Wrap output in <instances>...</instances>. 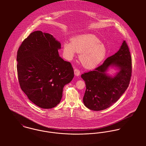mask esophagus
Segmentation results:
<instances>
[{"mask_svg":"<svg viewBox=\"0 0 146 146\" xmlns=\"http://www.w3.org/2000/svg\"><path fill=\"white\" fill-rule=\"evenodd\" d=\"M74 74H75V75L76 76H79L80 74V70L79 69L75 68L74 69Z\"/></svg>","mask_w":146,"mask_h":146,"instance_id":"obj_1","label":"esophagus"}]
</instances>
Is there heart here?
I'll return each mask as SVG.
<instances>
[{"label":"heart","mask_w":146,"mask_h":146,"mask_svg":"<svg viewBox=\"0 0 146 146\" xmlns=\"http://www.w3.org/2000/svg\"><path fill=\"white\" fill-rule=\"evenodd\" d=\"M63 54L67 60H71L76 53H80V61L84 67L93 69L102 62L107 50L104 45L94 35H82L71 39V42L63 44Z\"/></svg>","instance_id":"1"}]
</instances>
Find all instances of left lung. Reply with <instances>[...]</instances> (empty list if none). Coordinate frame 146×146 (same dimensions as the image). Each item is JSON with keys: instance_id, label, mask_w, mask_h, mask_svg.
<instances>
[{"instance_id": "1", "label": "left lung", "mask_w": 146, "mask_h": 146, "mask_svg": "<svg viewBox=\"0 0 146 146\" xmlns=\"http://www.w3.org/2000/svg\"><path fill=\"white\" fill-rule=\"evenodd\" d=\"M110 65H116L120 71L113 78L106 74ZM131 57L127 43L124 41L119 50L108 57L94 70L84 72L82 78L85 82L84 105L93 111L107 108L115 103L125 92L131 79Z\"/></svg>"}]
</instances>
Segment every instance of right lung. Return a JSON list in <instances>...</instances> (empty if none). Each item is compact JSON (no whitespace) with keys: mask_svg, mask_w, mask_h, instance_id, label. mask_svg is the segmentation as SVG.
<instances>
[{"mask_svg":"<svg viewBox=\"0 0 146 146\" xmlns=\"http://www.w3.org/2000/svg\"><path fill=\"white\" fill-rule=\"evenodd\" d=\"M61 43L48 33H31L17 51V70L22 90L35 104L45 109L58 104L63 88L74 76L71 63L59 56Z\"/></svg>","mask_w":146,"mask_h":146,"instance_id":"1","label":"right lung"}]
</instances>
